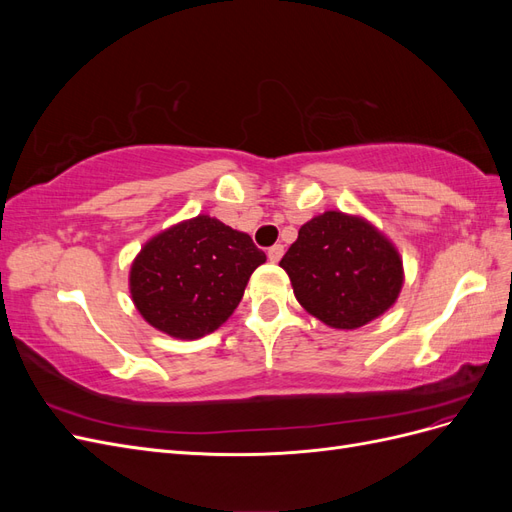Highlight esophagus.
I'll list each match as a JSON object with an SVG mask.
<instances>
[{
    "label": "esophagus",
    "instance_id": "34e87169",
    "mask_svg": "<svg viewBox=\"0 0 512 512\" xmlns=\"http://www.w3.org/2000/svg\"><path fill=\"white\" fill-rule=\"evenodd\" d=\"M267 256H269V260H271V262H280V258L284 256V245H282V243H277V245L269 247Z\"/></svg>",
    "mask_w": 512,
    "mask_h": 512
}]
</instances>
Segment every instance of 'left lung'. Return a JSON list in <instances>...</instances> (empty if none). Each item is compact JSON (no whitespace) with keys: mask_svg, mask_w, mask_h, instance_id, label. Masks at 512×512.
<instances>
[{"mask_svg":"<svg viewBox=\"0 0 512 512\" xmlns=\"http://www.w3.org/2000/svg\"><path fill=\"white\" fill-rule=\"evenodd\" d=\"M280 267L305 312L342 331L389 312L404 286V262L393 241L361 215L344 211H324L305 222Z\"/></svg>","mask_w":512,"mask_h":512,"instance_id":"left-lung-1","label":"left lung"}]
</instances>
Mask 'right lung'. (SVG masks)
Returning <instances> with one entry per match:
<instances>
[{"instance_id":"add662e5","label":"right lung","mask_w":512,"mask_h":512,"mask_svg":"<svg viewBox=\"0 0 512 512\" xmlns=\"http://www.w3.org/2000/svg\"><path fill=\"white\" fill-rule=\"evenodd\" d=\"M265 260L247 232L203 213L141 247L130 267V294L153 329L198 339L232 316L250 275Z\"/></svg>"}]
</instances>
